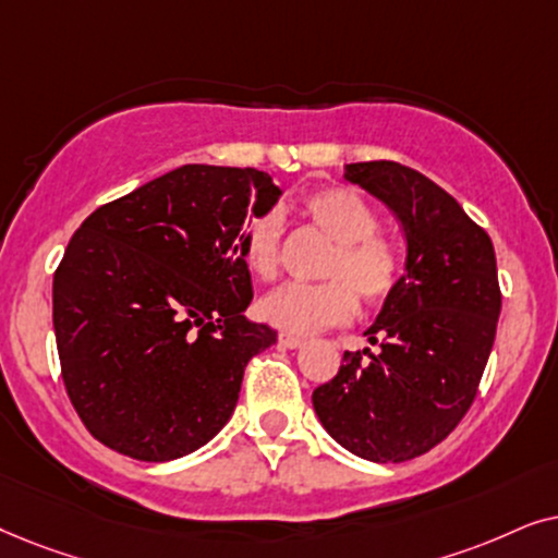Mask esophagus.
Listing matches in <instances>:
<instances>
[{"label":"esophagus","instance_id":"esophagus-1","mask_svg":"<svg viewBox=\"0 0 558 558\" xmlns=\"http://www.w3.org/2000/svg\"><path fill=\"white\" fill-rule=\"evenodd\" d=\"M280 347H286V349H299V347H303V339L301 337H293V333H280Z\"/></svg>","mask_w":558,"mask_h":558}]
</instances>
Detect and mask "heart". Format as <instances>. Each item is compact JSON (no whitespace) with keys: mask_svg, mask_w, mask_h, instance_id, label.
I'll return each mask as SVG.
<instances>
[{"mask_svg":"<svg viewBox=\"0 0 558 558\" xmlns=\"http://www.w3.org/2000/svg\"><path fill=\"white\" fill-rule=\"evenodd\" d=\"M301 214L333 242L322 267L326 283H288L259 301V314L275 329L314 333L347 324L356 311V294L367 306L388 301L400 280V252L383 236L380 219L362 193L347 185H324L301 198ZM283 219L263 211L247 219L240 250L244 265L259 280L280 270Z\"/></svg>","mask_w":558,"mask_h":558,"instance_id":"heart-1","label":"heart"}]
</instances>
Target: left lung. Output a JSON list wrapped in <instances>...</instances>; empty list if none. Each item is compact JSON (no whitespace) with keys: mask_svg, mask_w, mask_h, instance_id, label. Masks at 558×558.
I'll return each instance as SVG.
<instances>
[{"mask_svg":"<svg viewBox=\"0 0 558 558\" xmlns=\"http://www.w3.org/2000/svg\"><path fill=\"white\" fill-rule=\"evenodd\" d=\"M344 178L398 217L405 275L365 331L380 349L344 352L339 373L314 390V411L352 454L408 462L447 439L477 396L502 306L495 247L418 170L373 160L347 166Z\"/></svg>","mask_w":558,"mask_h":558,"instance_id":"8db88e82","label":"left lung"}]
</instances>
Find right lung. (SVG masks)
<instances>
[{
  "label": "right lung",
  "mask_w": 558,
  "mask_h": 558,
  "mask_svg": "<svg viewBox=\"0 0 558 558\" xmlns=\"http://www.w3.org/2000/svg\"><path fill=\"white\" fill-rule=\"evenodd\" d=\"M255 168L181 166L96 209L53 278L61 375L88 434L140 462L225 428L244 367L278 339L244 318L240 236L280 198Z\"/></svg>",
  "instance_id": "add662e5"
}]
</instances>
